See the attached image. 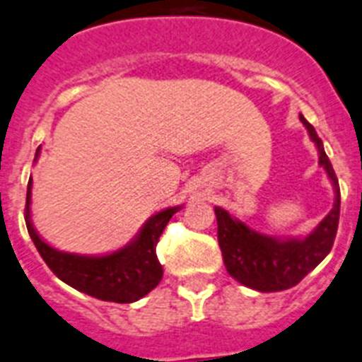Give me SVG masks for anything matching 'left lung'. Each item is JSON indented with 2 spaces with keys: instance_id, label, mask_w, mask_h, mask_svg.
<instances>
[{
  "instance_id": "left-lung-1",
  "label": "left lung",
  "mask_w": 362,
  "mask_h": 362,
  "mask_svg": "<svg viewBox=\"0 0 362 362\" xmlns=\"http://www.w3.org/2000/svg\"><path fill=\"white\" fill-rule=\"evenodd\" d=\"M299 120L303 122L310 139L318 148L320 165L324 167L334 187L333 210L320 221L318 227L303 240L299 238L277 240L251 230L245 223L234 219L227 210L216 206L217 242L221 247L223 262L228 275L243 286L258 292H281L296 286L307 273L313 272L327 257L339 228V180L314 126L303 115H299Z\"/></svg>"
}]
</instances>
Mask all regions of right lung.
Masks as SVG:
<instances>
[{"label":"right lung","instance_id":"1","mask_svg":"<svg viewBox=\"0 0 362 362\" xmlns=\"http://www.w3.org/2000/svg\"><path fill=\"white\" fill-rule=\"evenodd\" d=\"M38 152L40 146L37 148V156ZM31 186L33 182L29 178L25 199L28 232L44 262L48 264L49 269L63 283L87 296L113 303H134L160 284L163 267L156 255V245L160 242L161 232L167 227L169 219L180 210V206L167 208L152 216L143 225L135 240H132L126 247L104 257H83L74 252L57 251L38 236L29 216Z\"/></svg>","mask_w":362,"mask_h":362}]
</instances>
